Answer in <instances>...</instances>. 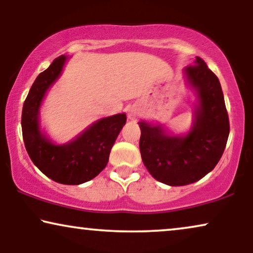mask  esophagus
<instances>
[{"label":"esophagus","instance_id":"1","mask_svg":"<svg viewBox=\"0 0 253 253\" xmlns=\"http://www.w3.org/2000/svg\"><path fill=\"white\" fill-rule=\"evenodd\" d=\"M138 116H139V109H138L136 106L130 107L129 110H127V119L134 121L138 119Z\"/></svg>","mask_w":253,"mask_h":253}]
</instances>
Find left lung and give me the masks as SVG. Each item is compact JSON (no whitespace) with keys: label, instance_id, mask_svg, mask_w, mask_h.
I'll return each mask as SVG.
<instances>
[{"label":"left lung","instance_id":"8db88e82","mask_svg":"<svg viewBox=\"0 0 253 253\" xmlns=\"http://www.w3.org/2000/svg\"><path fill=\"white\" fill-rule=\"evenodd\" d=\"M184 75L198 96L191 130L184 136H171L162 126L139 122L145 167L157 181L171 186L195 183L213 170L229 136V119L216 76L200 57L184 69Z\"/></svg>","mask_w":253,"mask_h":253}]
</instances>
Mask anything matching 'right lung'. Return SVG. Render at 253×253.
Masks as SVG:
<instances>
[{
  "instance_id": "1",
  "label": "right lung",
  "mask_w": 253,
  "mask_h": 253,
  "mask_svg": "<svg viewBox=\"0 0 253 253\" xmlns=\"http://www.w3.org/2000/svg\"><path fill=\"white\" fill-rule=\"evenodd\" d=\"M67 56L55 58L49 68L38 76L23 106L22 130L26 151L33 164L53 181L78 185L103 170L117 136L126 122V114L105 117L70 143L56 145L40 131L39 109L47 89L60 77Z\"/></svg>"
}]
</instances>
